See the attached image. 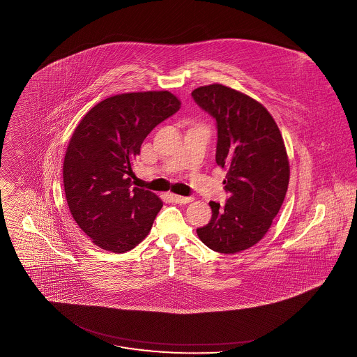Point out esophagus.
Returning a JSON list of instances; mask_svg holds the SVG:
<instances>
[{"mask_svg": "<svg viewBox=\"0 0 357 357\" xmlns=\"http://www.w3.org/2000/svg\"><path fill=\"white\" fill-rule=\"evenodd\" d=\"M170 198H172L174 203H179V204H185V203L192 202V198H188V197H181V195H175V194H170Z\"/></svg>", "mask_w": 357, "mask_h": 357, "instance_id": "1", "label": "esophagus"}]
</instances>
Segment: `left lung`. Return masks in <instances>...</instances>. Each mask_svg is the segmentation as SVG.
I'll return each mask as SVG.
<instances>
[{
	"label": "left lung",
	"instance_id": "1",
	"mask_svg": "<svg viewBox=\"0 0 357 357\" xmlns=\"http://www.w3.org/2000/svg\"><path fill=\"white\" fill-rule=\"evenodd\" d=\"M218 126L216 163L225 169L226 204L210 202L213 216L197 229L200 241L220 254H236L267 234L284 202L289 162L284 141L268 110L257 100L220 84L191 93Z\"/></svg>",
	"mask_w": 357,
	"mask_h": 357
}]
</instances>
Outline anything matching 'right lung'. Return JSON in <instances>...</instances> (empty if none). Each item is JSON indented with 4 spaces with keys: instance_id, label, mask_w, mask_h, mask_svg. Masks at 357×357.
Returning <instances> with one entry per match:
<instances>
[{
    "instance_id": "right-lung-1",
    "label": "right lung",
    "mask_w": 357,
    "mask_h": 357,
    "mask_svg": "<svg viewBox=\"0 0 357 357\" xmlns=\"http://www.w3.org/2000/svg\"><path fill=\"white\" fill-rule=\"evenodd\" d=\"M179 109L170 91L125 93L100 100L74 130L65 195L78 227L102 250L122 254L149 235L163 203L128 176L144 138Z\"/></svg>"
}]
</instances>
